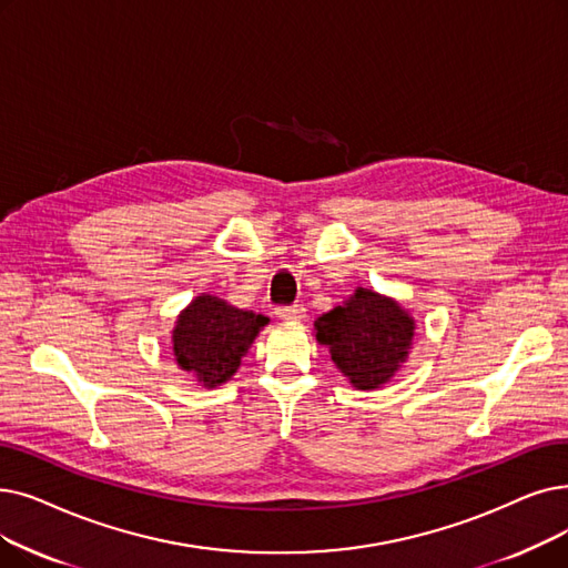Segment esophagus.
Returning a JSON list of instances; mask_svg holds the SVG:
<instances>
[{
	"mask_svg": "<svg viewBox=\"0 0 568 568\" xmlns=\"http://www.w3.org/2000/svg\"><path fill=\"white\" fill-rule=\"evenodd\" d=\"M276 315L281 320H302L306 315V308L304 304H292V306H278L276 308Z\"/></svg>",
	"mask_w": 568,
	"mask_h": 568,
	"instance_id": "1",
	"label": "esophagus"
}]
</instances>
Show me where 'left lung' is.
<instances>
[{
    "label": "left lung",
    "instance_id": "8db88e82",
    "mask_svg": "<svg viewBox=\"0 0 568 568\" xmlns=\"http://www.w3.org/2000/svg\"><path fill=\"white\" fill-rule=\"evenodd\" d=\"M315 338L357 389H378L408 359L415 320L392 297L357 287L348 302L320 315Z\"/></svg>",
    "mask_w": 568,
    "mask_h": 568
}]
</instances>
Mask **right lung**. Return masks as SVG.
<instances>
[{"label": "right lung", "instance_id": "right-lung-1", "mask_svg": "<svg viewBox=\"0 0 568 568\" xmlns=\"http://www.w3.org/2000/svg\"><path fill=\"white\" fill-rule=\"evenodd\" d=\"M264 325H268L266 315L236 308L213 294H202L176 320L171 334L174 357L196 383L217 387L236 374L241 357L248 353Z\"/></svg>", "mask_w": 568, "mask_h": 568}]
</instances>
